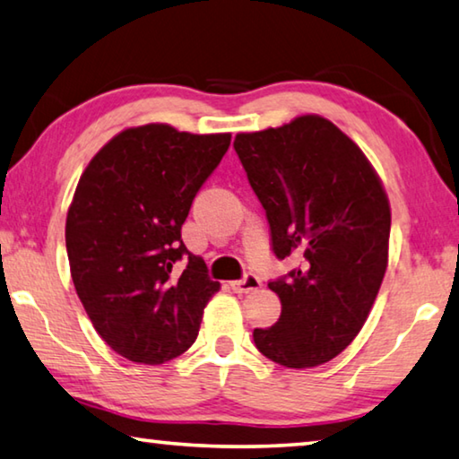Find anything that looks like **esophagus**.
Returning <instances> with one entry per match:
<instances>
[{
  "instance_id": "34e87169",
  "label": "esophagus",
  "mask_w": 459,
  "mask_h": 459,
  "mask_svg": "<svg viewBox=\"0 0 459 459\" xmlns=\"http://www.w3.org/2000/svg\"><path fill=\"white\" fill-rule=\"evenodd\" d=\"M230 287H232V290H235L237 293L257 291V290H261V279H259L257 275L248 273V275H245V279H238V281H232Z\"/></svg>"
}]
</instances>
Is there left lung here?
I'll use <instances>...</instances> for the list:
<instances>
[{"mask_svg": "<svg viewBox=\"0 0 459 459\" xmlns=\"http://www.w3.org/2000/svg\"><path fill=\"white\" fill-rule=\"evenodd\" d=\"M235 150L267 212L273 253L301 267L271 281L275 325L253 332L263 356L287 368L328 362L359 336L388 265L391 204L377 169L320 115L237 134Z\"/></svg>", "mask_w": 459, "mask_h": 459, "instance_id": "8db88e82", "label": "left lung"}]
</instances>
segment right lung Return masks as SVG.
<instances>
[{"label": "right lung", "mask_w": 459, "mask_h": 459, "mask_svg": "<svg viewBox=\"0 0 459 459\" xmlns=\"http://www.w3.org/2000/svg\"><path fill=\"white\" fill-rule=\"evenodd\" d=\"M229 145L230 134L127 127L76 184L66 214L71 277L92 328L123 359L164 364L198 336L221 283L182 243V224Z\"/></svg>", "instance_id": "obj_1"}]
</instances>
